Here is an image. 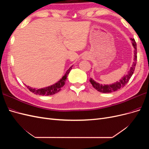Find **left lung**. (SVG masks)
<instances>
[{"instance_id":"1","label":"left lung","mask_w":149,"mask_h":149,"mask_svg":"<svg viewBox=\"0 0 149 149\" xmlns=\"http://www.w3.org/2000/svg\"><path fill=\"white\" fill-rule=\"evenodd\" d=\"M132 45L135 48L134 50V61L132 64V66L130 68V71H129V73L127 75H125V76L122 78L119 81H118L117 83L110 84V85H102L96 83V81L90 78L89 81L93 85V86L94 88H95L97 91H100L101 93H112L118 91V90L120 89V88L124 87L127 84L128 81H129L130 78H131V76H132L135 68H136V66L137 64V44L136 41H135L134 39L131 38Z\"/></svg>"}]
</instances>
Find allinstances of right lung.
<instances>
[{"label":"right lung","instance_id":"right-lung-1","mask_svg":"<svg viewBox=\"0 0 149 149\" xmlns=\"http://www.w3.org/2000/svg\"><path fill=\"white\" fill-rule=\"evenodd\" d=\"M72 69V66H71L70 68L67 70L66 74L65 76L63 77L59 81L56 83V84H53L50 86L45 88H42V89H34L32 88H30L29 86H26L30 91L33 93L36 94H38V95H42V96H49V95H53V94H55L59 91L61 89V88L63 86L66 82V79L67 76H68L70 70Z\"/></svg>","mask_w":149,"mask_h":149}]
</instances>
